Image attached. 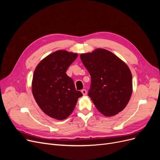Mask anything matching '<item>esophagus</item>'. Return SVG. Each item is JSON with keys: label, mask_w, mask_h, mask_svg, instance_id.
Listing matches in <instances>:
<instances>
[{"label": "esophagus", "mask_w": 160, "mask_h": 160, "mask_svg": "<svg viewBox=\"0 0 160 160\" xmlns=\"http://www.w3.org/2000/svg\"><path fill=\"white\" fill-rule=\"evenodd\" d=\"M81 93H83V95H85L87 94V90L85 89H82V90H81Z\"/></svg>", "instance_id": "esophagus-1"}]
</instances>
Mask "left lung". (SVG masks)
<instances>
[{
    "label": "left lung",
    "mask_w": 160,
    "mask_h": 160,
    "mask_svg": "<svg viewBox=\"0 0 160 160\" xmlns=\"http://www.w3.org/2000/svg\"><path fill=\"white\" fill-rule=\"evenodd\" d=\"M91 75L88 95L100 112L113 116L127 105L132 93V75L128 65L103 49L80 55Z\"/></svg>",
    "instance_id": "left-lung-1"
}]
</instances>
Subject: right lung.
I'll return each instance as SVG.
<instances>
[{"instance_id": "obj_1", "label": "right lung", "mask_w": 160, "mask_h": 160, "mask_svg": "<svg viewBox=\"0 0 160 160\" xmlns=\"http://www.w3.org/2000/svg\"><path fill=\"white\" fill-rule=\"evenodd\" d=\"M77 56V53L57 51L42 59L34 72L33 96L43 112L51 118L66 119L83 95L76 90L73 80L66 73Z\"/></svg>"}]
</instances>
